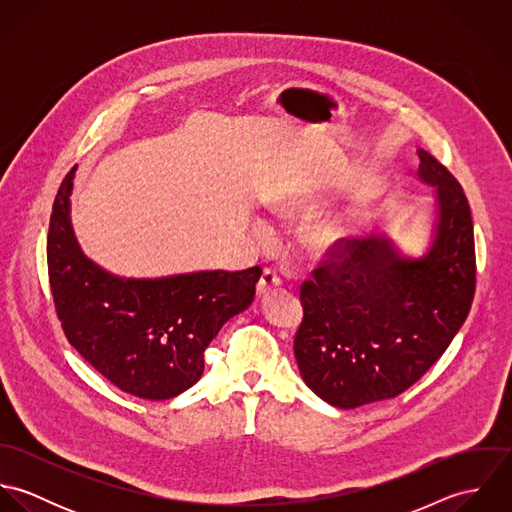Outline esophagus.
<instances>
[{"instance_id": "34e87169", "label": "esophagus", "mask_w": 512, "mask_h": 512, "mask_svg": "<svg viewBox=\"0 0 512 512\" xmlns=\"http://www.w3.org/2000/svg\"><path fill=\"white\" fill-rule=\"evenodd\" d=\"M278 286H280V276H278V272L272 270V268H266V270L262 272L258 284H256V292L262 297V295H268V293L274 292Z\"/></svg>"}]
</instances>
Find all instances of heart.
I'll list each match as a JSON object with an SVG mask.
<instances>
[{"label": "heart", "instance_id": "heart-1", "mask_svg": "<svg viewBox=\"0 0 512 512\" xmlns=\"http://www.w3.org/2000/svg\"><path fill=\"white\" fill-rule=\"evenodd\" d=\"M319 207V201L315 197H297L284 201L278 211L290 217H303L313 213ZM353 236V220L345 213H331L325 215L321 219L311 222L301 236V242L305 246V250L315 256V258H323V256H331L337 254L347 240Z\"/></svg>", "mask_w": 512, "mask_h": 512}]
</instances>
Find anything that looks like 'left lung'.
I'll use <instances>...</instances> for the list:
<instances>
[{
  "instance_id": "obj_1",
  "label": "left lung",
  "mask_w": 512,
  "mask_h": 512,
  "mask_svg": "<svg viewBox=\"0 0 512 512\" xmlns=\"http://www.w3.org/2000/svg\"><path fill=\"white\" fill-rule=\"evenodd\" d=\"M436 220L424 256L406 258L380 234L349 238L301 284L293 353L305 384L337 408L394 398L445 353L475 295L467 197L434 155L418 149Z\"/></svg>"
}]
</instances>
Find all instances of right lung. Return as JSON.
<instances>
[{
	"mask_svg": "<svg viewBox=\"0 0 512 512\" xmlns=\"http://www.w3.org/2000/svg\"><path fill=\"white\" fill-rule=\"evenodd\" d=\"M76 167L53 203L47 238L57 317L84 361L120 390L169 400L205 370V349L220 327L248 309L260 266L155 280L120 278L84 256L71 224Z\"/></svg>",
	"mask_w": 512,
	"mask_h": 512,
	"instance_id": "obj_1",
	"label": "right lung"
}]
</instances>
